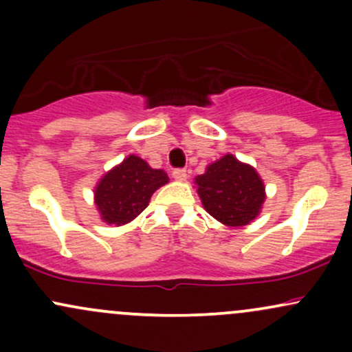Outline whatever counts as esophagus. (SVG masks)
<instances>
[{
	"mask_svg": "<svg viewBox=\"0 0 352 352\" xmlns=\"http://www.w3.org/2000/svg\"><path fill=\"white\" fill-rule=\"evenodd\" d=\"M172 177H173V179H175V180L184 182L185 179H187V170H185V168H173Z\"/></svg>",
	"mask_w": 352,
	"mask_h": 352,
	"instance_id": "34e87169",
	"label": "esophagus"
}]
</instances>
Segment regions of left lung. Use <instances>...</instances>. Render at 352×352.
<instances>
[{"mask_svg":"<svg viewBox=\"0 0 352 352\" xmlns=\"http://www.w3.org/2000/svg\"><path fill=\"white\" fill-rule=\"evenodd\" d=\"M207 212L228 227H243L256 218L265 201L260 175L250 165L225 155L195 179Z\"/></svg>","mask_w":352,"mask_h":352,"instance_id":"left-lung-1","label":"left lung"}]
</instances>
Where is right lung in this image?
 <instances>
[{
    "label": "right lung",
    "mask_w": 352,
    "mask_h": 352,
    "mask_svg": "<svg viewBox=\"0 0 352 352\" xmlns=\"http://www.w3.org/2000/svg\"><path fill=\"white\" fill-rule=\"evenodd\" d=\"M167 182L164 170L148 167L140 157L129 155L96 187V205L100 217L117 227L129 223L147 208L152 193Z\"/></svg>",
    "instance_id": "add662e5"
}]
</instances>
